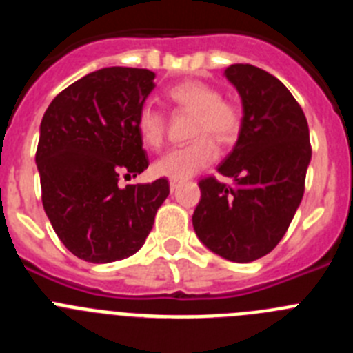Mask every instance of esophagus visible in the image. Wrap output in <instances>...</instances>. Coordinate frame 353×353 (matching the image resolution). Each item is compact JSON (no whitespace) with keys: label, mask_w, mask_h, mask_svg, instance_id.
Segmentation results:
<instances>
[{"label":"esophagus","mask_w":353,"mask_h":353,"mask_svg":"<svg viewBox=\"0 0 353 353\" xmlns=\"http://www.w3.org/2000/svg\"><path fill=\"white\" fill-rule=\"evenodd\" d=\"M179 185H180L179 180H170V189H171V191H176V189H179Z\"/></svg>","instance_id":"34e87169"}]
</instances>
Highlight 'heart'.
<instances>
[{
  "label": "heart",
  "mask_w": 353,
  "mask_h": 353,
  "mask_svg": "<svg viewBox=\"0 0 353 353\" xmlns=\"http://www.w3.org/2000/svg\"><path fill=\"white\" fill-rule=\"evenodd\" d=\"M170 101L176 108L192 113L191 134L194 141L185 146H179L157 159L154 164L155 173L171 180L191 179L199 170L217 159L219 143L235 141L240 130L242 113L233 102L221 99L219 90L201 81H183L174 84L168 92ZM138 132L143 143L150 148H159L164 141V117L152 105H143L138 113Z\"/></svg>",
  "instance_id": "1"
}]
</instances>
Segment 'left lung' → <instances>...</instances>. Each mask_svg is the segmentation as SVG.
Returning a JSON list of instances; mask_svg holds the SVG:
<instances>
[{"instance_id": "left-lung-1", "label": "left lung", "mask_w": 353, "mask_h": 353, "mask_svg": "<svg viewBox=\"0 0 353 353\" xmlns=\"http://www.w3.org/2000/svg\"><path fill=\"white\" fill-rule=\"evenodd\" d=\"M224 76L242 101L239 138L217 168L233 183L199 182L192 226L212 252L249 263L279 244L301 205L311 161L310 129L301 105L269 72L235 63Z\"/></svg>"}]
</instances>
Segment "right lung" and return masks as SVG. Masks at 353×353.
Wrapping results in <instances>:
<instances>
[{
  "instance_id": "add662e5",
  "label": "right lung",
  "mask_w": 353,
  "mask_h": 353,
  "mask_svg": "<svg viewBox=\"0 0 353 353\" xmlns=\"http://www.w3.org/2000/svg\"><path fill=\"white\" fill-rule=\"evenodd\" d=\"M154 79L146 68H101L43 113L35 155L43 210L65 248L90 263L138 252L170 194L166 179L118 185L120 174L130 179L148 168L136 120Z\"/></svg>"
}]
</instances>
